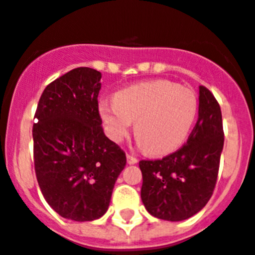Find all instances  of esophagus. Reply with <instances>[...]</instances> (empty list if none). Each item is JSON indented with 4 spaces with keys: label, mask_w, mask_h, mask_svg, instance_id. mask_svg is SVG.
Segmentation results:
<instances>
[{
    "label": "esophagus",
    "mask_w": 255,
    "mask_h": 255,
    "mask_svg": "<svg viewBox=\"0 0 255 255\" xmlns=\"http://www.w3.org/2000/svg\"><path fill=\"white\" fill-rule=\"evenodd\" d=\"M126 158H128V163H129V164H135V163H138V158H135L134 155L128 154V155H126Z\"/></svg>",
    "instance_id": "34e87169"
}]
</instances>
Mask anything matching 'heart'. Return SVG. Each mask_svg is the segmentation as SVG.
<instances>
[{"label":"heart","mask_w":255,"mask_h":255,"mask_svg":"<svg viewBox=\"0 0 255 255\" xmlns=\"http://www.w3.org/2000/svg\"><path fill=\"white\" fill-rule=\"evenodd\" d=\"M98 114L106 134L115 143L129 135L132 121L139 144L162 155L185 143L198 115V98L191 89L158 79L116 92L114 101L101 102Z\"/></svg>","instance_id":"heart-1"}]
</instances>
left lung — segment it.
I'll use <instances>...</instances> for the list:
<instances>
[{"label": "left lung", "instance_id": "1", "mask_svg": "<svg viewBox=\"0 0 255 255\" xmlns=\"http://www.w3.org/2000/svg\"><path fill=\"white\" fill-rule=\"evenodd\" d=\"M221 108L206 87H199L198 121L188 141L157 161H140V197L153 217L184 221L197 215L211 199L224 149Z\"/></svg>", "mask_w": 255, "mask_h": 255}]
</instances>
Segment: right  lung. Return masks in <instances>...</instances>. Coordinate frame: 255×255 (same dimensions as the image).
Segmentation results:
<instances>
[{"label": "right lung", "mask_w": 255, "mask_h": 255, "mask_svg": "<svg viewBox=\"0 0 255 255\" xmlns=\"http://www.w3.org/2000/svg\"><path fill=\"white\" fill-rule=\"evenodd\" d=\"M102 74L78 67L47 85L33 125L34 167L47 203L61 217L84 222L102 217L124 150L107 138L98 114Z\"/></svg>", "instance_id": "add662e5"}]
</instances>
